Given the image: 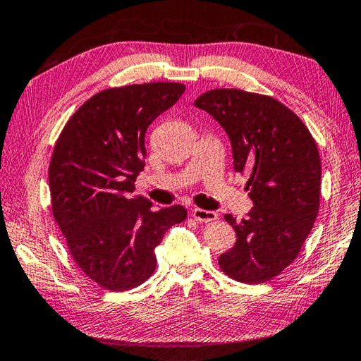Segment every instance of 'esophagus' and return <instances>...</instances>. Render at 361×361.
<instances>
[{
	"label": "esophagus",
	"instance_id": "1",
	"mask_svg": "<svg viewBox=\"0 0 361 361\" xmlns=\"http://www.w3.org/2000/svg\"><path fill=\"white\" fill-rule=\"evenodd\" d=\"M192 216L195 221H199V222H213L217 219V214L214 213V211H208V209H202V208H194Z\"/></svg>",
	"mask_w": 361,
	"mask_h": 361
}]
</instances>
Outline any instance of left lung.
I'll list each match as a JSON object with an SVG mask.
<instances>
[{"label":"left lung","instance_id":"left-lung-1","mask_svg":"<svg viewBox=\"0 0 361 361\" xmlns=\"http://www.w3.org/2000/svg\"><path fill=\"white\" fill-rule=\"evenodd\" d=\"M228 134L236 172L249 173L253 208L236 222V243L219 266L243 283L274 279L298 258L313 228L321 197V158L302 120L272 97L214 89L194 102Z\"/></svg>","mask_w":361,"mask_h":361}]
</instances>
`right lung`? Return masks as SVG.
Wrapping results in <instances>:
<instances>
[{"label": "right lung", "mask_w": 361, "mask_h": 361, "mask_svg": "<svg viewBox=\"0 0 361 361\" xmlns=\"http://www.w3.org/2000/svg\"><path fill=\"white\" fill-rule=\"evenodd\" d=\"M180 82H147L98 92L68 118L48 169L54 221L80 269L109 291L142 285L157 267L154 247L186 219L134 197L145 166V131L178 102Z\"/></svg>", "instance_id": "add662e5"}]
</instances>
